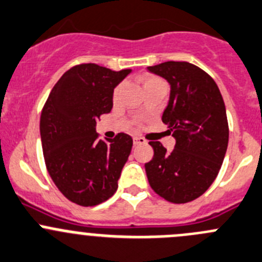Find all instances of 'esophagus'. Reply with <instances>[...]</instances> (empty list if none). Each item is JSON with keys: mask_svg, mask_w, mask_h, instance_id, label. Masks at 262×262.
Segmentation results:
<instances>
[{"mask_svg": "<svg viewBox=\"0 0 262 262\" xmlns=\"http://www.w3.org/2000/svg\"><path fill=\"white\" fill-rule=\"evenodd\" d=\"M141 144H146V140L140 136H135L134 138V145H141Z\"/></svg>", "mask_w": 262, "mask_h": 262, "instance_id": "obj_1", "label": "esophagus"}]
</instances>
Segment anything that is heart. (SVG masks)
Listing matches in <instances>:
<instances>
[{
    "label": "heart",
    "mask_w": 262,
    "mask_h": 262,
    "mask_svg": "<svg viewBox=\"0 0 262 262\" xmlns=\"http://www.w3.org/2000/svg\"><path fill=\"white\" fill-rule=\"evenodd\" d=\"M158 82H163V81H162L161 78H158V77L151 76V74H148V76H145L143 78L144 87L148 86V84H151V83H158ZM119 91H121V86H117L116 89H114V91H113V99H114V100H116V99L118 98Z\"/></svg>",
    "instance_id": "heart-1"
}]
</instances>
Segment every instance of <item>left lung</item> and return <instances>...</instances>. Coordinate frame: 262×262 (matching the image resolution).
<instances>
[{
	"label": "left lung",
	"mask_w": 262,
	"mask_h": 262,
	"mask_svg": "<svg viewBox=\"0 0 262 262\" xmlns=\"http://www.w3.org/2000/svg\"><path fill=\"white\" fill-rule=\"evenodd\" d=\"M171 84L162 121L176 139L171 153L159 141L145 163L151 189L171 203H188L215 181L225 157L229 126L225 104L212 77L188 61H164L148 67Z\"/></svg>",
	"instance_id": "left-lung-1"
}]
</instances>
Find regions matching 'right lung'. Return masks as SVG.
<instances>
[{
  "label": "right lung",
  "instance_id": "1",
  "mask_svg": "<svg viewBox=\"0 0 262 262\" xmlns=\"http://www.w3.org/2000/svg\"><path fill=\"white\" fill-rule=\"evenodd\" d=\"M131 69L78 64L50 92L39 119L45 163L56 188L73 203L91 207L111 198L128 159L133 138L101 140L96 121L113 108L114 87Z\"/></svg>",
  "mask_w": 262,
  "mask_h": 262
}]
</instances>
